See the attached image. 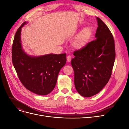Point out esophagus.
<instances>
[{
  "instance_id": "obj_1",
  "label": "esophagus",
  "mask_w": 129,
  "mask_h": 129,
  "mask_svg": "<svg viewBox=\"0 0 129 129\" xmlns=\"http://www.w3.org/2000/svg\"><path fill=\"white\" fill-rule=\"evenodd\" d=\"M67 61L68 62H70L71 61V60H72V57L70 56V55H68V56H67Z\"/></svg>"
}]
</instances>
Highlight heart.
<instances>
[{
  "instance_id": "b5f03b06",
  "label": "heart",
  "mask_w": 129,
  "mask_h": 129,
  "mask_svg": "<svg viewBox=\"0 0 129 129\" xmlns=\"http://www.w3.org/2000/svg\"><path fill=\"white\" fill-rule=\"evenodd\" d=\"M91 36V31L88 28H84L78 34L73 43L74 47L79 49L82 48L86 45Z\"/></svg>"
}]
</instances>
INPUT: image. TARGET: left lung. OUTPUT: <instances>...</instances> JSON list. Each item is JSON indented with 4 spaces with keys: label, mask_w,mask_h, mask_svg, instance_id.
I'll use <instances>...</instances> for the list:
<instances>
[{
    "label": "left lung",
    "mask_w": 129,
    "mask_h": 129,
    "mask_svg": "<svg viewBox=\"0 0 129 129\" xmlns=\"http://www.w3.org/2000/svg\"><path fill=\"white\" fill-rule=\"evenodd\" d=\"M98 27L96 39L74 53L71 63L74 84L82 96L89 97L98 93L111 75L115 60L114 39L107 26L96 17Z\"/></svg>",
    "instance_id": "obj_1"
}]
</instances>
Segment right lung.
<instances>
[{
    "label": "right lung",
    "instance_id": "obj_1",
    "mask_svg": "<svg viewBox=\"0 0 129 129\" xmlns=\"http://www.w3.org/2000/svg\"><path fill=\"white\" fill-rule=\"evenodd\" d=\"M27 23H23L15 33L12 62L19 80L26 89L38 95H46L55 87L58 73L66 63V54L28 55L23 49L21 41V28Z\"/></svg>",
    "mask_w": 129,
    "mask_h": 129
}]
</instances>
